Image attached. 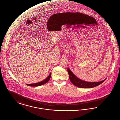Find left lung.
I'll list each match as a JSON object with an SVG mask.
<instances>
[{
    "label": "left lung",
    "instance_id": "obj_1",
    "mask_svg": "<svg viewBox=\"0 0 120 120\" xmlns=\"http://www.w3.org/2000/svg\"><path fill=\"white\" fill-rule=\"evenodd\" d=\"M68 71L69 74V79L71 82L75 86L80 88H92L97 86L103 82L106 79L98 82H88L82 80L77 78L71 71L68 68Z\"/></svg>",
    "mask_w": 120,
    "mask_h": 120
}]
</instances>
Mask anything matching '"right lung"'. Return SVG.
Masks as SVG:
<instances>
[{"instance_id": "1", "label": "right lung", "mask_w": 120, "mask_h": 120, "mask_svg": "<svg viewBox=\"0 0 120 120\" xmlns=\"http://www.w3.org/2000/svg\"><path fill=\"white\" fill-rule=\"evenodd\" d=\"M51 73H50L49 76L47 77V78H46L45 79H44V80H43L40 82L34 83V84H27L26 85H28V86H39L44 84H45L46 83L48 82L49 81L50 78H51Z\"/></svg>"}]
</instances>
